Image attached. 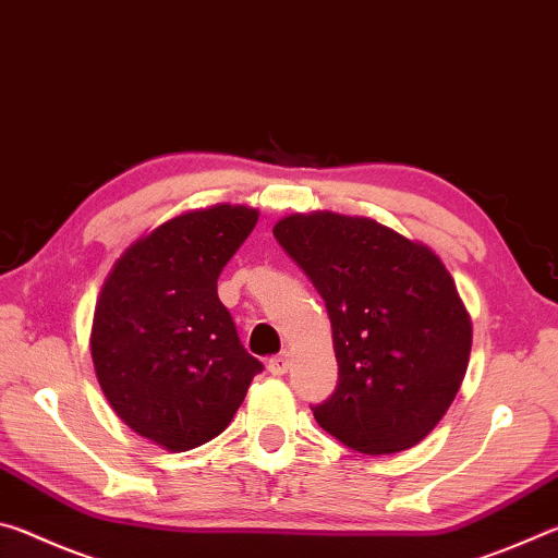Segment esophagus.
I'll use <instances>...</instances> for the list:
<instances>
[{"label": "esophagus", "mask_w": 558, "mask_h": 558, "mask_svg": "<svg viewBox=\"0 0 558 558\" xmlns=\"http://www.w3.org/2000/svg\"><path fill=\"white\" fill-rule=\"evenodd\" d=\"M290 369V352H280L268 362V372L272 376H282Z\"/></svg>", "instance_id": "1"}]
</instances>
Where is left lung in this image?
<instances>
[{"label":"left lung","mask_w":558,"mask_h":558,"mask_svg":"<svg viewBox=\"0 0 558 558\" xmlns=\"http://www.w3.org/2000/svg\"><path fill=\"white\" fill-rule=\"evenodd\" d=\"M272 235L332 323L339 384L315 421L366 456L418 446L458 396L472 347L470 313L436 251L335 211L290 214Z\"/></svg>","instance_id":"1"}]
</instances>
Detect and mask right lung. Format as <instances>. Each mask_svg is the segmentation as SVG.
I'll use <instances>...</instances> for the list:
<instances>
[{
    "instance_id": "right-lung-1",
    "label": "right lung",
    "mask_w": 558,
    "mask_h": 558,
    "mask_svg": "<svg viewBox=\"0 0 558 558\" xmlns=\"http://www.w3.org/2000/svg\"><path fill=\"white\" fill-rule=\"evenodd\" d=\"M258 209L214 204L132 241L98 292L90 356L122 423L169 452L226 430L263 372L216 292Z\"/></svg>"
}]
</instances>
